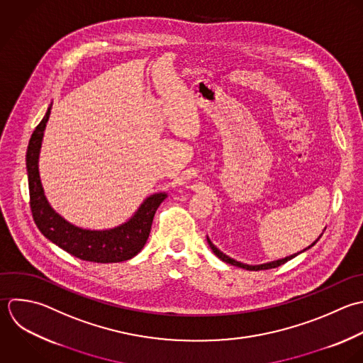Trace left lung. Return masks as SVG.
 <instances>
[{"mask_svg":"<svg viewBox=\"0 0 363 363\" xmlns=\"http://www.w3.org/2000/svg\"><path fill=\"white\" fill-rule=\"evenodd\" d=\"M318 242V239L311 245V246H314L315 243ZM208 243H209V246H211V249L213 250V253L222 260V262H225V263H229V264H232V266H236V267H240V269H246V270H250V272H257V270H269V269H274V267H279V266H281V264H284V263H287L289 260H291L293 257H296V256H298L300 253H297V255H293V256H289V257H286V259H281V260H276V262H272V263H266V264H259V266H249V264H243V263H240V262H236V260H233V259H230L229 256H226V255H223L219 249H216V246L208 239ZM311 246H308L307 249H310ZM307 249H304V250H307ZM303 250V252H304Z\"/></svg>","mask_w":363,"mask_h":363,"instance_id":"obj_1","label":"left lung"}]
</instances>
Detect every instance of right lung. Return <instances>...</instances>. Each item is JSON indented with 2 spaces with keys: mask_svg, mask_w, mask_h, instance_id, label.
I'll list each match as a JSON object with an SVG mask.
<instances>
[{
  "mask_svg": "<svg viewBox=\"0 0 363 363\" xmlns=\"http://www.w3.org/2000/svg\"><path fill=\"white\" fill-rule=\"evenodd\" d=\"M52 106L33 130L26 150L29 206L40 233L69 255L93 263H118L138 255L144 247L154 215L167 194H155L144 201L135 215L125 223L110 230H86L70 225L48 203L38 171V158L43 130Z\"/></svg>",
  "mask_w": 363,
  "mask_h": 363,
  "instance_id": "add662e5",
  "label": "right lung"
}]
</instances>
